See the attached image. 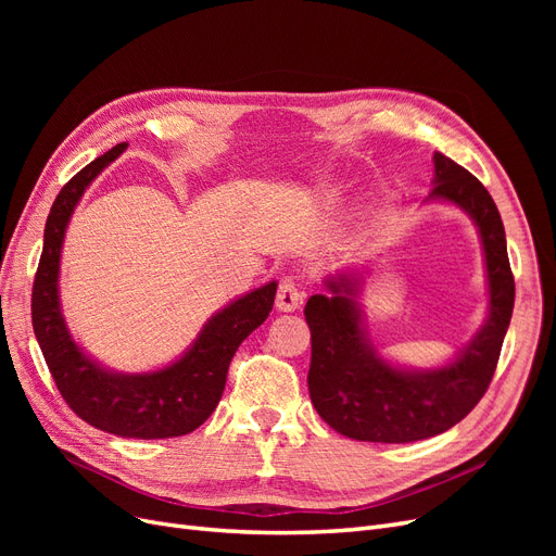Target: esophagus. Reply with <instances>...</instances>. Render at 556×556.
I'll return each mask as SVG.
<instances>
[{
	"label": "esophagus",
	"mask_w": 556,
	"mask_h": 556,
	"mask_svg": "<svg viewBox=\"0 0 556 556\" xmlns=\"http://www.w3.org/2000/svg\"><path fill=\"white\" fill-rule=\"evenodd\" d=\"M304 290L299 288V282L294 278H282L278 285V294H276V308L280 313H292L301 306V301H304Z\"/></svg>",
	"instance_id": "34e87169"
}]
</instances>
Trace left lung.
<instances>
[{"instance_id": "obj_1", "label": "left lung", "mask_w": 556, "mask_h": 556, "mask_svg": "<svg viewBox=\"0 0 556 556\" xmlns=\"http://www.w3.org/2000/svg\"><path fill=\"white\" fill-rule=\"evenodd\" d=\"M431 182L427 201L464 211L478 229L490 292L486 317L445 364L403 366L382 357L368 336L359 301L368 266L327 276L329 294H313L304 311L313 348L308 392L317 415L348 439L413 443L439 435L476 408L496 371L515 306L506 229L492 194L457 162L433 153Z\"/></svg>"}]
</instances>
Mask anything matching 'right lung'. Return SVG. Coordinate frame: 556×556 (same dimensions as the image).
<instances>
[{"label": "right lung", "mask_w": 556, "mask_h": 556, "mask_svg": "<svg viewBox=\"0 0 556 556\" xmlns=\"http://www.w3.org/2000/svg\"><path fill=\"white\" fill-rule=\"evenodd\" d=\"M127 150L117 143L60 190L43 229V252L31 290V325L62 399L94 429L123 439H174L201 427L223 399L233 352L274 308L271 280L213 313L178 359L155 371L123 374L90 357L66 327L60 304L64 233L80 197Z\"/></svg>", "instance_id": "1"}]
</instances>
